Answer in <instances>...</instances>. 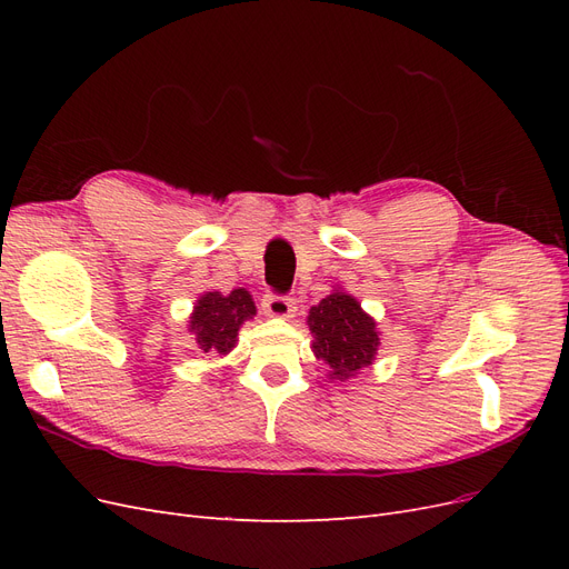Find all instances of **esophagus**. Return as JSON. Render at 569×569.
Segmentation results:
<instances>
[{
	"label": "esophagus",
	"mask_w": 569,
	"mask_h": 569,
	"mask_svg": "<svg viewBox=\"0 0 569 569\" xmlns=\"http://www.w3.org/2000/svg\"><path fill=\"white\" fill-rule=\"evenodd\" d=\"M263 311L266 316L270 318H291L297 311V303L291 297H284V295H266L263 297Z\"/></svg>",
	"instance_id": "esophagus-1"
}]
</instances>
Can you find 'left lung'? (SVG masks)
<instances>
[{"instance_id": "obj_1", "label": "left lung", "mask_w": 569, "mask_h": 569, "mask_svg": "<svg viewBox=\"0 0 569 569\" xmlns=\"http://www.w3.org/2000/svg\"><path fill=\"white\" fill-rule=\"evenodd\" d=\"M308 327L316 337V356L332 368V375L339 380H347L360 368L370 366L380 347L375 320L343 291H332L330 297L313 306Z\"/></svg>"}]
</instances>
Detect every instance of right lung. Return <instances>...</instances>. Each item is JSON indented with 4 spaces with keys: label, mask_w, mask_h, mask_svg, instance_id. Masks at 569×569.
I'll use <instances>...</instances> for the list:
<instances>
[{
    "label": "right lung",
    "mask_w": 569,
    "mask_h": 569,
    "mask_svg": "<svg viewBox=\"0 0 569 569\" xmlns=\"http://www.w3.org/2000/svg\"><path fill=\"white\" fill-rule=\"evenodd\" d=\"M251 316H256V306L249 291L234 289L228 297H222L220 291H209L194 306L189 330L197 335L201 351H218L226 356L234 347L239 325Z\"/></svg>",
    "instance_id": "right-lung-1"
}]
</instances>
